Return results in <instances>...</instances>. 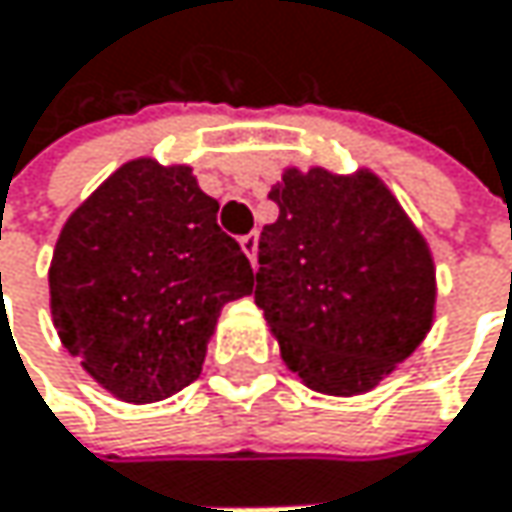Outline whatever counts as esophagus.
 I'll use <instances>...</instances> for the list:
<instances>
[{
  "label": "esophagus",
  "instance_id": "1",
  "mask_svg": "<svg viewBox=\"0 0 512 512\" xmlns=\"http://www.w3.org/2000/svg\"><path fill=\"white\" fill-rule=\"evenodd\" d=\"M241 250L247 253V259L256 265V250H259V235L256 232H247V235H241Z\"/></svg>",
  "mask_w": 512,
  "mask_h": 512
}]
</instances>
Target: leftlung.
I'll return each instance as SVG.
<instances>
[{
	"label": "left lung",
	"instance_id": "obj_1",
	"mask_svg": "<svg viewBox=\"0 0 512 512\" xmlns=\"http://www.w3.org/2000/svg\"><path fill=\"white\" fill-rule=\"evenodd\" d=\"M268 197L280 218L259 235L253 294L286 365L315 392H368L430 330L424 238L371 173L286 170Z\"/></svg>",
	"mask_w": 512,
	"mask_h": 512
}]
</instances>
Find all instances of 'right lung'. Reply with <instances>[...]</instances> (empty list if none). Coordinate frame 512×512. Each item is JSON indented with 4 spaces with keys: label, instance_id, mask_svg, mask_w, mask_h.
Segmentation results:
<instances>
[{
    "label": "right lung",
    "instance_id": "right-lung-1",
    "mask_svg": "<svg viewBox=\"0 0 512 512\" xmlns=\"http://www.w3.org/2000/svg\"><path fill=\"white\" fill-rule=\"evenodd\" d=\"M253 291L241 244L191 167L138 159L61 229L52 318L64 348L111 395L153 404L194 383L224 303Z\"/></svg>",
    "mask_w": 512,
    "mask_h": 512
}]
</instances>
